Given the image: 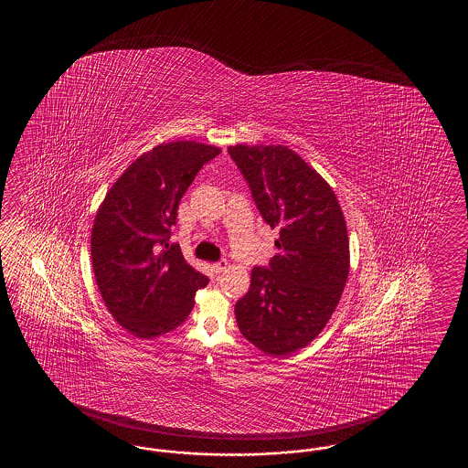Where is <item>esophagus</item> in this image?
I'll return each mask as SVG.
<instances>
[{"instance_id":"esophagus-1","label":"esophagus","mask_w":468,"mask_h":468,"mask_svg":"<svg viewBox=\"0 0 468 468\" xmlns=\"http://www.w3.org/2000/svg\"><path fill=\"white\" fill-rule=\"evenodd\" d=\"M228 266H229V262H228L226 259H220V261H218V262H216V264H214L212 268H214V271H216V272H222V271L228 268Z\"/></svg>"}]
</instances>
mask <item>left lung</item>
<instances>
[{
    "mask_svg": "<svg viewBox=\"0 0 468 468\" xmlns=\"http://www.w3.org/2000/svg\"><path fill=\"white\" fill-rule=\"evenodd\" d=\"M281 254L252 269L236 303L242 336L272 356L308 346L338 306L349 274L346 220L328 182L286 145L228 149Z\"/></svg>",
    "mask_w": 468,
    "mask_h": 468,
    "instance_id": "obj_1",
    "label": "left lung"
}]
</instances>
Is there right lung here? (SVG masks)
Listing matches in <instances>:
<instances>
[{
    "instance_id": "right-lung-1",
    "label": "right lung",
    "mask_w": 468,
    "mask_h": 468,
    "mask_svg": "<svg viewBox=\"0 0 468 468\" xmlns=\"http://www.w3.org/2000/svg\"><path fill=\"white\" fill-rule=\"evenodd\" d=\"M219 147L160 144L133 160L107 192L91 228L93 274L110 314L137 338L182 324L209 279L169 246L180 199Z\"/></svg>"
}]
</instances>
